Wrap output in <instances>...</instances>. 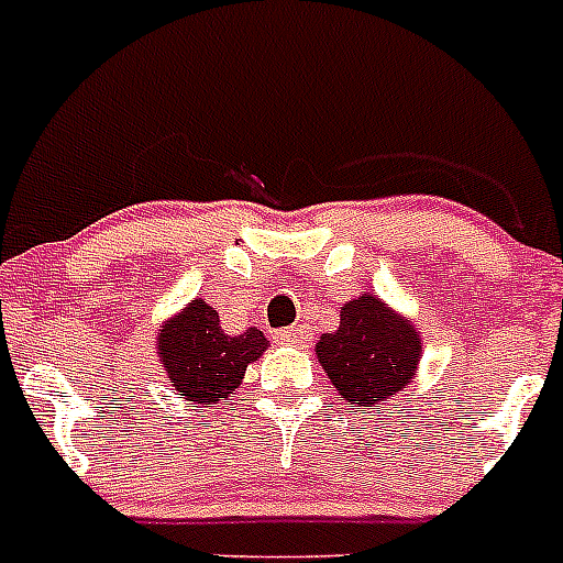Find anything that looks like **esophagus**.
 <instances>
[{
	"label": "esophagus",
	"mask_w": 563,
	"mask_h": 563,
	"mask_svg": "<svg viewBox=\"0 0 563 563\" xmlns=\"http://www.w3.org/2000/svg\"><path fill=\"white\" fill-rule=\"evenodd\" d=\"M273 338H276V343H287V346H307L312 332L307 327H290V330H278Z\"/></svg>",
	"instance_id": "esophagus-1"
}]
</instances>
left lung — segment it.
<instances>
[{
  "label": "left lung",
  "mask_w": 563,
  "mask_h": 563,
  "mask_svg": "<svg viewBox=\"0 0 563 563\" xmlns=\"http://www.w3.org/2000/svg\"><path fill=\"white\" fill-rule=\"evenodd\" d=\"M316 355L346 402L383 406L415 380L422 343L409 318L363 292L341 307V324L321 335Z\"/></svg>",
  "instance_id": "left-lung-1"
}]
</instances>
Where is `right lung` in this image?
I'll return each mask as SVG.
<instances>
[{
  "mask_svg": "<svg viewBox=\"0 0 563 563\" xmlns=\"http://www.w3.org/2000/svg\"><path fill=\"white\" fill-rule=\"evenodd\" d=\"M154 346L174 391L197 409H208L239 389L247 366L265 355L267 338L256 327L242 335H225L220 312L202 298H194L186 310L163 324Z\"/></svg>",
  "mask_w": 563,
  "mask_h": 563,
  "instance_id": "1",
  "label": "right lung"
}]
</instances>
